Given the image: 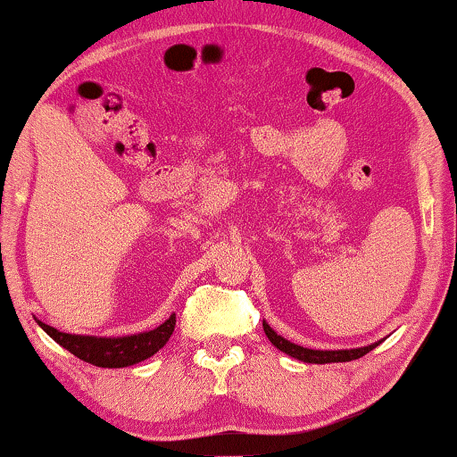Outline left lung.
<instances>
[{"mask_svg": "<svg viewBox=\"0 0 457 457\" xmlns=\"http://www.w3.org/2000/svg\"><path fill=\"white\" fill-rule=\"evenodd\" d=\"M262 327H264V333L270 343L280 352H285L287 355H291V358H297L302 361H308V364H330V361H352V360H358L361 355H366L368 352H372L374 347L378 345V343H372V345L368 347H358V349H337V352H320V349H308V347H302V345H295V343L283 339V337L274 333V330L268 327L266 322H262Z\"/></svg>", "mask_w": 457, "mask_h": 457, "instance_id": "8db88e82", "label": "left lung"}]
</instances>
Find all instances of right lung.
I'll return each mask as SVG.
<instances>
[{
    "label": "right lung",
    "mask_w": 457,
    "mask_h": 457,
    "mask_svg": "<svg viewBox=\"0 0 457 457\" xmlns=\"http://www.w3.org/2000/svg\"><path fill=\"white\" fill-rule=\"evenodd\" d=\"M174 324H177V316L172 314L164 324L149 330V333L118 337V339L60 333V330H55L54 327L43 322H39V327L55 343H60L62 347L77 355L79 360L89 361V364L99 368H124L152 358L155 352H160L166 345V341L170 339Z\"/></svg>",
    "instance_id": "1"
}]
</instances>
